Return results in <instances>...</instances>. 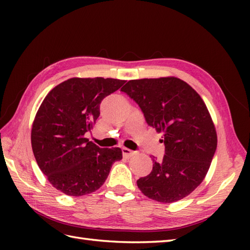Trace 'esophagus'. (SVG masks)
Returning <instances> with one entry per match:
<instances>
[{
  "instance_id": "1",
  "label": "esophagus",
  "mask_w": 250,
  "mask_h": 250,
  "mask_svg": "<svg viewBox=\"0 0 250 250\" xmlns=\"http://www.w3.org/2000/svg\"><path fill=\"white\" fill-rule=\"evenodd\" d=\"M122 155H124L125 158H130L133 155H135V151L129 149V148H125V147H122Z\"/></svg>"
}]
</instances>
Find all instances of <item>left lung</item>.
I'll return each mask as SVG.
<instances>
[{
	"label": "left lung",
	"instance_id": "1",
	"mask_svg": "<svg viewBox=\"0 0 250 250\" xmlns=\"http://www.w3.org/2000/svg\"><path fill=\"white\" fill-rule=\"evenodd\" d=\"M139 104L147 124L163 132L166 152L152 157L149 175L136 184L148 198L173 203L203 182L216 148L217 134L203 100L176 77L134 79L121 88Z\"/></svg>",
	"mask_w": 250,
	"mask_h": 250
}]
</instances>
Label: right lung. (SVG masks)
<instances>
[{
    "label": "right lung",
    "instance_id": "obj_1",
    "mask_svg": "<svg viewBox=\"0 0 250 250\" xmlns=\"http://www.w3.org/2000/svg\"><path fill=\"white\" fill-rule=\"evenodd\" d=\"M125 81L71 78L46 95L32 125L35 160L61 192L81 196L94 192L107 178L120 148H101L84 137L100 116V104Z\"/></svg>",
    "mask_w": 250,
    "mask_h": 250
}]
</instances>
